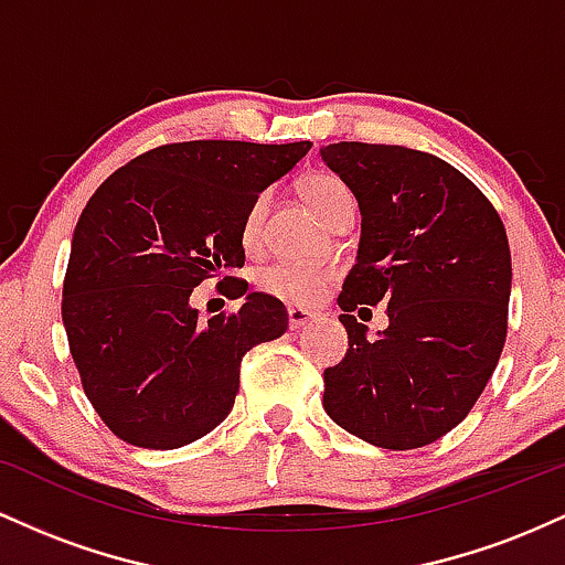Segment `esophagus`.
Wrapping results in <instances>:
<instances>
[{
	"label": "esophagus",
	"instance_id": "obj_1",
	"mask_svg": "<svg viewBox=\"0 0 565 565\" xmlns=\"http://www.w3.org/2000/svg\"><path fill=\"white\" fill-rule=\"evenodd\" d=\"M319 319V313H313V310H305V308H289V329H302L308 327V323H313Z\"/></svg>",
	"mask_w": 565,
	"mask_h": 565
}]
</instances>
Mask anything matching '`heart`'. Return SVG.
Returning <instances> with one entry per match:
<instances>
[{
    "label": "heart",
    "mask_w": 565,
    "mask_h": 565,
    "mask_svg": "<svg viewBox=\"0 0 565 565\" xmlns=\"http://www.w3.org/2000/svg\"><path fill=\"white\" fill-rule=\"evenodd\" d=\"M302 199L308 201L316 210V215L321 220L332 212V206L340 204V201L353 199L350 196L348 185L342 183L334 174H310L308 180L300 185ZM265 206H268V193H260L252 206L246 210L242 238L246 246H255L257 238H260V225ZM332 278L327 268H319V265H305V263H276L268 265V268L260 274V287L268 295L278 297V300L291 302V305H313L321 297L323 287Z\"/></svg>",
    "instance_id": "heart-1"
}]
</instances>
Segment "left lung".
<instances>
[{
  "mask_svg": "<svg viewBox=\"0 0 565 565\" xmlns=\"http://www.w3.org/2000/svg\"><path fill=\"white\" fill-rule=\"evenodd\" d=\"M323 164L361 210L355 265L337 297L348 353L323 372V408L382 449L433 444L468 417L508 337L510 244L491 201L444 159L332 142ZM388 302L369 341L358 319Z\"/></svg>",
  "mask_w": 565,
  "mask_h": 565,
  "instance_id": "1",
  "label": "left lung"
}]
</instances>
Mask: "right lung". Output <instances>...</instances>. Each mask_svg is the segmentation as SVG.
Returning a JSON list of instances; mask_svg holds the SVG:
<instances>
[{"label": "right lung", "instance_id": "1", "mask_svg": "<svg viewBox=\"0 0 565 565\" xmlns=\"http://www.w3.org/2000/svg\"><path fill=\"white\" fill-rule=\"evenodd\" d=\"M310 142L191 140L116 170L84 206L63 281L82 387L114 436L180 449L223 423L246 350L287 332L281 300L236 281L242 308L199 319L191 291L244 265V217Z\"/></svg>", "mask_w": 565, "mask_h": 565}]
</instances>
